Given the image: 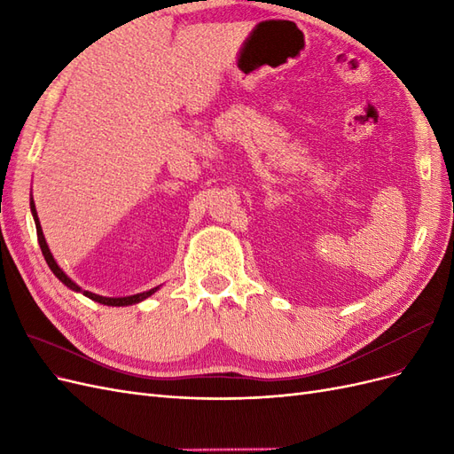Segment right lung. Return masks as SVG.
<instances>
[{
  "label": "right lung",
  "mask_w": 454,
  "mask_h": 454,
  "mask_svg": "<svg viewBox=\"0 0 454 454\" xmlns=\"http://www.w3.org/2000/svg\"><path fill=\"white\" fill-rule=\"evenodd\" d=\"M30 208H32V215H34V222H35V229H37L39 248H41V252H43V257H45V261H47L49 269L54 272V277H57L64 286L70 287V290H74V292H83V290H81V287H79V286H77L70 277H67V274H66V272L57 265V261H54V257H52V254H51V250H49V246H47V242H45L43 231H41V225H39V219H37V212H35L34 200L30 202ZM155 292H157V287H153V290H149V292H144V294L129 295V297H102V295H96V294H90V292H83V295H87L89 299L96 301V303H100V305H107V307H127V305L140 303V301L147 299L151 294H155Z\"/></svg>",
  "instance_id": "1"
}]
</instances>
